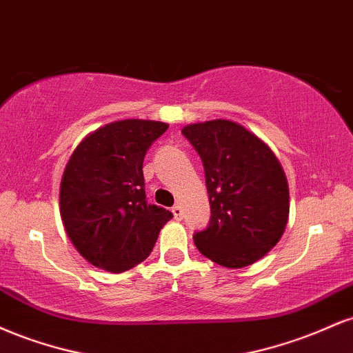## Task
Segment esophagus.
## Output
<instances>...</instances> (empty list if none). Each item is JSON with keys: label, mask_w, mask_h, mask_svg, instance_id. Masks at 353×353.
<instances>
[{"label": "esophagus", "mask_w": 353, "mask_h": 353, "mask_svg": "<svg viewBox=\"0 0 353 353\" xmlns=\"http://www.w3.org/2000/svg\"><path fill=\"white\" fill-rule=\"evenodd\" d=\"M172 214H174V217L177 219V221H181V219L184 217V210H182V208H181L179 204L174 205V208H172Z\"/></svg>", "instance_id": "1"}]
</instances>
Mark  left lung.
Wrapping results in <instances>:
<instances>
[{"instance_id": "obj_1", "label": "left lung", "mask_w": 353, "mask_h": 353, "mask_svg": "<svg viewBox=\"0 0 353 353\" xmlns=\"http://www.w3.org/2000/svg\"><path fill=\"white\" fill-rule=\"evenodd\" d=\"M182 134L201 156L210 221L194 234L202 255L229 269L257 262L281 241L289 219V184L275 154L232 121L190 124Z\"/></svg>"}]
</instances>
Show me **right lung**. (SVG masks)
<instances>
[{"instance_id": "1", "label": "right lung", "mask_w": 353, "mask_h": 353, "mask_svg": "<svg viewBox=\"0 0 353 353\" xmlns=\"http://www.w3.org/2000/svg\"><path fill=\"white\" fill-rule=\"evenodd\" d=\"M168 131L159 121L125 119L98 129L64 169L59 210L68 237L94 267L124 272L143 262L172 212L145 199L143 161Z\"/></svg>"}]
</instances>
